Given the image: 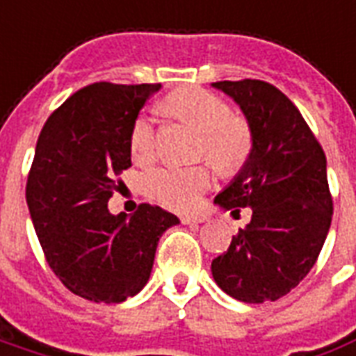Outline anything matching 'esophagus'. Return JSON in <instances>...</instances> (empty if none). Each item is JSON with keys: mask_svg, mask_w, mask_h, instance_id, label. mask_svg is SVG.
<instances>
[{"mask_svg": "<svg viewBox=\"0 0 356 356\" xmlns=\"http://www.w3.org/2000/svg\"><path fill=\"white\" fill-rule=\"evenodd\" d=\"M181 224L186 225H197V224H203L204 218L203 216H181Z\"/></svg>", "mask_w": 356, "mask_h": 356, "instance_id": "1", "label": "esophagus"}]
</instances>
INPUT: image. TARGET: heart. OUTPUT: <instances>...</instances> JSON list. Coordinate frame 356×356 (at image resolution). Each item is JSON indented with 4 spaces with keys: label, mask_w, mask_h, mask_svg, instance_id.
<instances>
[{
    "label": "heart",
    "mask_w": 356,
    "mask_h": 356,
    "mask_svg": "<svg viewBox=\"0 0 356 356\" xmlns=\"http://www.w3.org/2000/svg\"><path fill=\"white\" fill-rule=\"evenodd\" d=\"M163 106L175 118L189 123L201 132L199 157H207L222 175H235L250 157L252 131L245 119L233 115L229 104L210 90L188 87L170 92ZM132 159L147 163L157 149V132L153 119L140 113L134 119L129 136ZM212 184L209 167H159L144 176V189L153 201L168 209H193L201 193Z\"/></svg>",
    "instance_id": "b5f03b06"
}]
</instances>
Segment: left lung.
Wrapping results in <instances>:
<instances>
[{"mask_svg":"<svg viewBox=\"0 0 356 356\" xmlns=\"http://www.w3.org/2000/svg\"><path fill=\"white\" fill-rule=\"evenodd\" d=\"M252 131V152L214 203L252 212L232 245L212 260V277L245 303L275 302L303 281L323 250L332 222L326 155L300 110L260 79L218 81Z\"/></svg>","mask_w":356,"mask_h":356,"instance_id":"8db88e82","label":"left lung"}]
</instances>
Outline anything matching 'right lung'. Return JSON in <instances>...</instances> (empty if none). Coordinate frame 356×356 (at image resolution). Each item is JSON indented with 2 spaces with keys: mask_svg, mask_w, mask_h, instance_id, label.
Segmentation results:
<instances>
[{
  "mask_svg": "<svg viewBox=\"0 0 356 356\" xmlns=\"http://www.w3.org/2000/svg\"><path fill=\"white\" fill-rule=\"evenodd\" d=\"M161 85L92 83L47 119L26 184V203L47 264L70 292L96 303L136 296L157 243L180 220L161 207L113 216L108 201L131 167V127Z\"/></svg>",
  "mask_w": 356,
  "mask_h": 356,
  "instance_id": "obj_1",
  "label": "right lung"
}]
</instances>
